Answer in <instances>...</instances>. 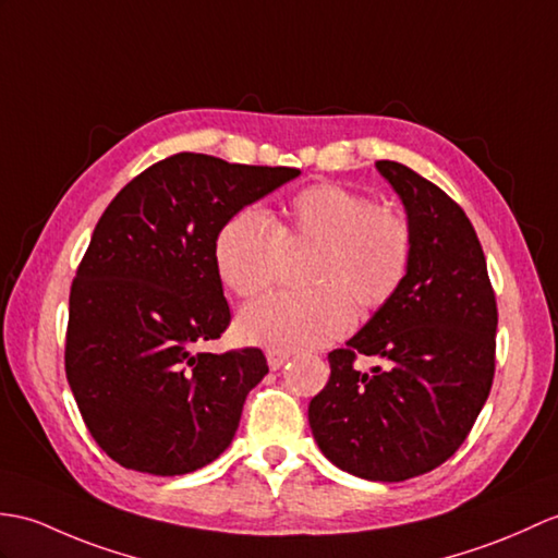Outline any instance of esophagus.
<instances>
[{
	"label": "esophagus",
	"instance_id": "1",
	"mask_svg": "<svg viewBox=\"0 0 558 558\" xmlns=\"http://www.w3.org/2000/svg\"><path fill=\"white\" fill-rule=\"evenodd\" d=\"M288 359H290V352H280V349H268L266 352V361H268L270 371H278Z\"/></svg>",
	"mask_w": 558,
	"mask_h": 558
}]
</instances>
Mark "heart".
<instances>
[{
    "label": "heart",
    "mask_w": 558,
    "mask_h": 558,
    "mask_svg": "<svg viewBox=\"0 0 558 558\" xmlns=\"http://www.w3.org/2000/svg\"><path fill=\"white\" fill-rule=\"evenodd\" d=\"M284 223L264 211L240 209L214 240L218 278L238 296H256L276 282L282 244H316L304 292H276L242 308L238 332L274 349L320 347L352 328L361 316L392 302L407 280L413 235L404 218L380 209L368 194L338 183L296 192Z\"/></svg>",
    "instance_id": "obj_1"
}]
</instances>
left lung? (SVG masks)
I'll use <instances>...</instances> for the list:
<instances>
[{
  "instance_id": "1",
  "label": "left lung",
  "mask_w": 558,
  "mask_h": 558,
  "mask_svg": "<svg viewBox=\"0 0 558 558\" xmlns=\"http://www.w3.org/2000/svg\"><path fill=\"white\" fill-rule=\"evenodd\" d=\"M375 166L404 202L411 266L392 302L328 354L308 425L338 469L399 483L442 465L469 437L495 378L497 302L461 206L404 163ZM356 355L384 366L361 374Z\"/></svg>"
}]
</instances>
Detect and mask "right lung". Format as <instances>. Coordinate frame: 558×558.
<instances>
[{"label": "right lung", "mask_w": 558, "mask_h": 558, "mask_svg": "<svg viewBox=\"0 0 558 558\" xmlns=\"http://www.w3.org/2000/svg\"><path fill=\"white\" fill-rule=\"evenodd\" d=\"M296 175L180 151L101 214L71 284L63 359L89 435L123 469L185 475L235 437L268 364L256 347L194 352L230 326L214 240L232 214Z\"/></svg>", "instance_id": "obj_1"}]
</instances>
